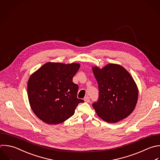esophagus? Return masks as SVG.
<instances>
[{"label": "esophagus", "instance_id": "34e87169", "mask_svg": "<svg viewBox=\"0 0 160 160\" xmlns=\"http://www.w3.org/2000/svg\"><path fill=\"white\" fill-rule=\"evenodd\" d=\"M84 101L86 102H90V98H89V96L85 97L84 99Z\"/></svg>", "mask_w": 160, "mask_h": 160}]
</instances>
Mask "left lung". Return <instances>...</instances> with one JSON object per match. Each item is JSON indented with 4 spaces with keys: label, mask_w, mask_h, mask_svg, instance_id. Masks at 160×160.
<instances>
[{
    "label": "left lung",
    "mask_w": 160,
    "mask_h": 160,
    "mask_svg": "<svg viewBox=\"0 0 160 160\" xmlns=\"http://www.w3.org/2000/svg\"><path fill=\"white\" fill-rule=\"evenodd\" d=\"M98 84L99 97L92 104L97 114L108 122H117L134 110L138 91L130 74L122 66L109 64L92 68Z\"/></svg>",
    "instance_id": "8db88e82"
}]
</instances>
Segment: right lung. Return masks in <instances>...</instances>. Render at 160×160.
Returning a JSON list of instances; mask_svg holds the SVG:
<instances>
[{
	"label": "right lung",
	"instance_id": "obj_1",
	"mask_svg": "<svg viewBox=\"0 0 160 160\" xmlns=\"http://www.w3.org/2000/svg\"><path fill=\"white\" fill-rule=\"evenodd\" d=\"M80 65L48 62L30 77L28 94L34 114L49 124L61 123L84 101L77 97L79 87L72 82Z\"/></svg>",
	"mask_w": 160,
	"mask_h": 160
}]
</instances>
